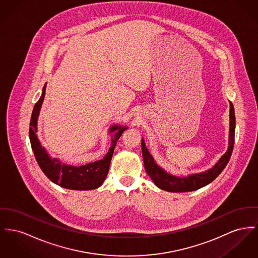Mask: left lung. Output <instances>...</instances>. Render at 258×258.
<instances>
[{"label":"left lung","instance_id":"8db88e82","mask_svg":"<svg viewBox=\"0 0 258 258\" xmlns=\"http://www.w3.org/2000/svg\"><path fill=\"white\" fill-rule=\"evenodd\" d=\"M230 103V129H229V142L228 149L219 160L209 169L206 171L189 174L187 177H178L165 171L156 162L153 155L150 154L148 148L146 147L144 139H142V153L145 169L148 175L151 177L155 186L159 189H164L171 192H183L191 191L201 189L211 183L216 177L223 171L224 168L228 164L230 157L233 152L234 142H235V128L236 118L234 105Z\"/></svg>","mask_w":258,"mask_h":258}]
</instances>
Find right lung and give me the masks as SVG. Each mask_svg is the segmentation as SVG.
<instances>
[{
    "instance_id": "1",
    "label": "right lung",
    "mask_w": 258,
    "mask_h": 258,
    "mask_svg": "<svg viewBox=\"0 0 258 258\" xmlns=\"http://www.w3.org/2000/svg\"><path fill=\"white\" fill-rule=\"evenodd\" d=\"M46 85L47 84H45L42 90V95L39 101L35 103L29 128V138L32 151L40 168L52 182L66 189L89 190L101 187L108 173L109 164L116 143L121 137L122 133L128 127L117 124L110 126L108 132L112 136L111 145L108 149L107 154L103 156V159L87 163L85 165L74 166L62 162L58 158L52 157L48 154L46 149L41 145L37 136L38 117L42 107V103L44 102Z\"/></svg>"
}]
</instances>
